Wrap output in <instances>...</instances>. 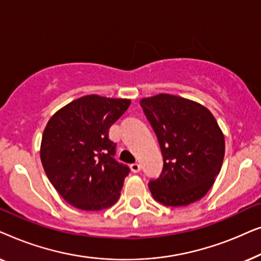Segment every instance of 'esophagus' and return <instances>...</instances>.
<instances>
[{"instance_id": "esophagus-1", "label": "esophagus", "mask_w": 261, "mask_h": 261, "mask_svg": "<svg viewBox=\"0 0 261 261\" xmlns=\"http://www.w3.org/2000/svg\"><path fill=\"white\" fill-rule=\"evenodd\" d=\"M130 170L133 171L134 173H138V172H140V170H141V166H140V164H138V163H134V164H132V165H130Z\"/></svg>"}]
</instances>
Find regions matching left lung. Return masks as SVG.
Masks as SVG:
<instances>
[{"label": "left lung", "mask_w": 261, "mask_h": 261, "mask_svg": "<svg viewBox=\"0 0 261 261\" xmlns=\"http://www.w3.org/2000/svg\"><path fill=\"white\" fill-rule=\"evenodd\" d=\"M140 105L158 138L164 165L148 181L156 202L189 205L201 199L219 176L224 158V137L205 107L178 96L160 94Z\"/></svg>", "instance_id": "1"}]
</instances>
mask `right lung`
I'll return each instance as SVG.
<instances>
[{"label": "right lung", "mask_w": 261, "mask_h": 261, "mask_svg": "<svg viewBox=\"0 0 261 261\" xmlns=\"http://www.w3.org/2000/svg\"><path fill=\"white\" fill-rule=\"evenodd\" d=\"M129 99L84 96L58 110L42 134L40 158L59 195L82 210H103L120 198L130 169L114 158L109 128Z\"/></svg>", "instance_id": "obj_1"}]
</instances>
